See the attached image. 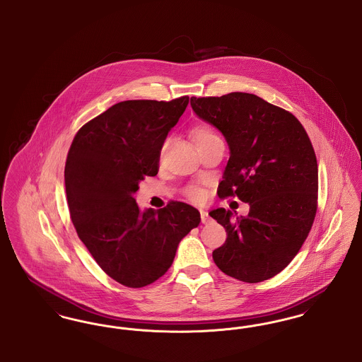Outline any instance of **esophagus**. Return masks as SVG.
Masks as SVG:
<instances>
[{
    "label": "esophagus",
    "mask_w": 362,
    "mask_h": 362,
    "mask_svg": "<svg viewBox=\"0 0 362 362\" xmlns=\"http://www.w3.org/2000/svg\"><path fill=\"white\" fill-rule=\"evenodd\" d=\"M201 221H202V224L210 223V216L206 210H201Z\"/></svg>",
    "instance_id": "34e87169"
}]
</instances>
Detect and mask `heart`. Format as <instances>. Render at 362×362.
Segmentation results:
<instances>
[{
    "label": "heart",
    "mask_w": 362,
    "mask_h": 362,
    "mask_svg": "<svg viewBox=\"0 0 362 362\" xmlns=\"http://www.w3.org/2000/svg\"><path fill=\"white\" fill-rule=\"evenodd\" d=\"M191 136H192L195 145H201L210 139L218 137L216 134V132L209 124H198L197 127L192 129ZM164 148H165V145L161 148V153L164 152ZM187 194H189V199H192V201H201L204 198V191L198 187H191Z\"/></svg>",
    "instance_id": "1"
}]
</instances>
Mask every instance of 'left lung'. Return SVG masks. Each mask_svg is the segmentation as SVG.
I'll return each mask as SVG.
<instances>
[{
    "instance_id": "left-lung-1",
    "label": "left lung",
    "mask_w": 362,
    "mask_h": 362,
    "mask_svg": "<svg viewBox=\"0 0 362 362\" xmlns=\"http://www.w3.org/2000/svg\"><path fill=\"white\" fill-rule=\"evenodd\" d=\"M189 103L229 148L218 195H238L250 205L245 217L224 207L209 213L228 235L213 251L214 263L243 282L273 278L297 255L316 214L317 161L308 134L291 112L252 93Z\"/></svg>"
}]
</instances>
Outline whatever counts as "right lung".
<instances>
[{"label": "right lung", "instance_id": "right-lung-1", "mask_svg": "<svg viewBox=\"0 0 362 362\" xmlns=\"http://www.w3.org/2000/svg\"><path fill=\"white\" fill-rule=\"evenodd\" d=\"M187 104L189 96L114 104L70 146L65 187L73 225L104 273L129 288L164 276L180 240L201 223L187 204L141 210L134 198L144 177L158 173L164 141Z\"/></svg>", "mask_w": 362, "mask_h": 362}]
</instances>
